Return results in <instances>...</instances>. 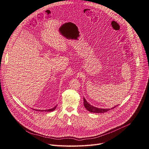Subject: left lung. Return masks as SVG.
Masks as SVG:
<instances>
[{"label": "left lung", "mask_w": 149, "mask_h": 149, "mask_svg": "<svg viewBox=\"0 0 149 149\" xmlns=\"http://www.w3.org/2000/svg\"><path fill=\"white\" fill-rule=\"evenodd\" d=\"M84 105L85 108H86L88 111H89L90 112H91V113H104L107 112L111 109H113L114 108H115L116 107V106H115V107H114L111 109H102L97 108V107H94V106L90 105L84 98Z\"/></svg>", "instance_id": "left-lung-1"}]
</instances>
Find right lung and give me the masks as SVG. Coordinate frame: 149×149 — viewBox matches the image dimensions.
<instances>
[{"instance_id": "right-lung-1", "label": "right lung", "mask_w": 149, "mask_h": 149, "mask_svg": "<svg viewBox=\"0 0 149 149\" xmlns=\"http://www.w3.org/2000/svg\"><path fill=\"white\" fill-rule=\"evenodd\" d=\"M56 106H55V107H54V108H52V109H49V110H35L36 111H54V110H55V109H56Z\"/></svg>"}]
</instances>
